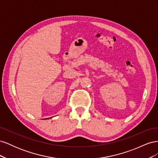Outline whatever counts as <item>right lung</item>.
Listing matches in <instances>:
<instances>
[{
  "label": "right lung",
  "mask_w": 158,
  "mask_h": 158,
  "mask_svg": "<svg viewBox=\"0 0 158 158\" xmlns=\"http://www.w3.org/2000/svg\"><path fill=\"white\" fill-rule=\"evenodd\" d=\"M45 119H46V118H45Z\"/></svg>",
  "instance_id": "1"
}]
</instances>
